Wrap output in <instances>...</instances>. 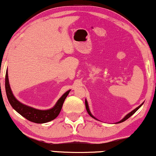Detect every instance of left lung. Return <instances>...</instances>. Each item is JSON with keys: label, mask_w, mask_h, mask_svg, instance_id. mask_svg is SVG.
<instances>
[{"label": "left lung", "mask_w": 156, "mask_h": 156, "mask_svg": "<svg viewBox=\"0 0 156 156\" xmlns=\"http://www.w3.org/2000/svg\"><path fill=\"white\" fill-rule=\"evenodd\" d=\"M85 104H86V110H87V112H88V114H89V115H90V117H93V118H94V119H96V118H95V117H94V116H93V115H92V114H91V113H90V112L89 108H88V105L87 101H86H86H85ZM142 105H143V104H141V105H140V106H138V107H137V108H136V109H134V110H133V111H132V112H130V113H129V114H127V115H126V116H125V117H124V118H123V119H122L121 120V121H119V122H118V123H121V122H124V121H125V120H127V119H128V118H129V117H131V116H132V115H133V114H135V112H137V109H139V108H140V106H141Z\"/></svg>", "instance_id": "left-lung-1"}]
</instances>
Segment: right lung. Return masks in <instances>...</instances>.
<instances>
[{"label":"right lung","instance_id":"1","mask_svg":"<svg viewBox=\"0 0 156 156\" xmlns=\"http://www.w3.org/2000/svg\"><path fill=\"white\" fill-rule=\"evenodd\" d=\"M5 87L8 100H9L10 104L13 109L18 113L20 114L21 116H23L26 119H28L29 121L38 124L46 123V122H50L58 117L61 109H62V106L63 105L65 99H66L67 96L68 95L69 92L70 91V90H68V91L65 93L62 96V97L58 100L55 106L52 109L48 110H39L20 103L14 97L9 86L7 70L6 73H5Z\"/></svg>","mask_w":156,"mask_h":156}]
</instances>
